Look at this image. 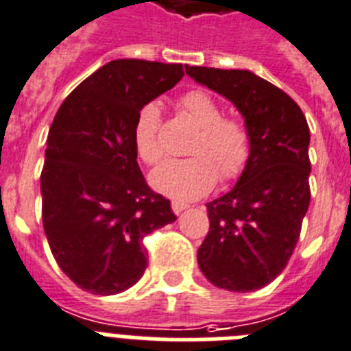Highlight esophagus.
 I'll return each mask as SVG.
<instances>
[{"mask_svg": "<svg viewBox=\"0 0 351 351\" xmlns=\"http://www.w3.org/2000/svg\"><path fill=\"white\" fill-rule=\"evenodd\" d=\"M186 208H188V204H184V202H179V200H172V211L176 213V215H179V213L184 211Z\"/></svg>", "mask_w": 351, "mask_h": 351, "instance_id": "1", "label": "esophagus"}]
</instances>
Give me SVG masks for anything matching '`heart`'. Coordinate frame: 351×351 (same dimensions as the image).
<instances>
[{
  "mask_svg": "<svg viewBox=\"0 0 351 351\" xmlns=\"http://www.w3.org/2000/svg\"><path fill=\"white\" fill-rule=\"evenodd\" d=\"M182 113L199 133L188 149L190 158L172 160L154 170L152 186L178 200H191L206 195L218 181L238 179L252 156V136L247 124L238 117L223 115L220 103L204 90H188L178 99ZM160 108L143 104L133 125V143L140 160L149 167L163 160L160 142Z\"/></svg>",
  "mask_w": 351,
  "mask_h": 351,
  "instance_id": "1",
  "label": "heart"
}]
</instances>
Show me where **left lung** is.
Returning <instances> with one entry per match:
<instances>
[{
  "mask_svg": "<svg viewBox=\"0 0 351 351\" xmlns=\"http://www.w3.org/2000/svg\"><path fill=\"white\" fill-rule=\"evenodd\" d=\"M195 82L234 103L252 156L236 186L208 202L209 232L197 252L209 282L229 291L261 289L282 274L309 209V125L300 106L250 71L186 67Z\"/></svg>",
  "mask_w": 351,
  "mask_h": 351,
  "instance_id": "obj_1",
  "label": "left lung"
}]
</instances>
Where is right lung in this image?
<instances>
[{"instance_id": "1", "label": "right lung", "mask_w": 351, "mask_h": 351, "mask_svg": "<svg viewBox=\"0 0 351 351\" xmlns=\"http://www.w3.org/2000/svg\"><path fill=\"white\" fill-rule=\"evenodd\" d=\"M182 76L181 64L113 60L56 112L40 173L42 223L62 271L85 291L134 286L147 268L143 238L178 220L145 182L133 125L140 108Z\"/></svg>"}]
</instances>
